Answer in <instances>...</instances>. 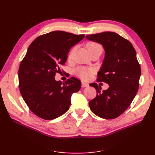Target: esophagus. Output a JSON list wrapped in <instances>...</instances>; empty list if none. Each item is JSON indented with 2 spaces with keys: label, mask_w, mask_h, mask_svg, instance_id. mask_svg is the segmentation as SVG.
<instances>
[{
  "label": "esophagus",
  "mask_w": 155,
  "mask_h": 155,
  "mask_svg": "<svg viewBox=\"0 0 155 155\" xmlns=\"http://www.w3.org/2000/svg\"><path fill=\"white\" fill-rule=\"evenodd\" d=\"M89 86V85L88 83H85V82H82L81 83V87H83V88H85V87H88Z\"/></svg>",
  "instance_id": "34e87169"
}]
</instances>
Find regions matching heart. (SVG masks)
Listing matches in <instances>:
<instances>
[{"instance_id":"b5f03b06","label":"heart","mask_w":155,"mask_h":155,"mask_svg":"<svg viewBox=\"0 0 155 155\" xmlns=\"http://www.w3.org/2000/svg\"><path fill=\"white\" fill-rule=\"evenodd\" d=\"M98 44L94 43V42H89L87 44V48L88 50H90L96 46H99ZM71 54V53H70ZM94 72V69L91 67H78L74 71V74L78 78H80L83 80H87L91 77L92 74Z\"/></svg>"}]
</instances>
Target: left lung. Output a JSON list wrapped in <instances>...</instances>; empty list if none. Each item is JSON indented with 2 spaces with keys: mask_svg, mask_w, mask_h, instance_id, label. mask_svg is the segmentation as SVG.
<instances>
[{
  "mask_svg": "<svg viewBox=\"0 0 155 155\" xmlns=\"http://www.w3.org/2000/svg\"><path fill=\"white\" fill-rule=\"evenodd\" d=\"M88 40L102 45L105 58L97 73V81L109 84L107 90L96 83V97L89 101L93 113L104 119H114L129 107L139 87L141 68L137 53L130 42L118 34L105 31L87 35Z\"/></svg>",
  "mask_w": 155,
  "mask_h": 155,
  "instance_id": "1",
  "label": "left lung"
}]
</instances>
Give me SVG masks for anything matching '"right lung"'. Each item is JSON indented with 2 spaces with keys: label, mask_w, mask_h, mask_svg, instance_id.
Wrapping results in <instances>:
<instances>
[{
  "label": "right lung",
  "mask_w": 155,
  "mask_h": 155,
  "mask_svg": "<svg viewBox=\"0 0 155 155\" xmlns=\"http://www.w3.org/2000/svg\"><path fill=\"white\" fill-rule=\"evenodd\" d=\"M85 35L54 31L39 36L30 45L18 68V86L23 100L33 113L50 120L63 115L74 92L81 83L74 77L65 83L55 81L59 65L67 61L69 50Z\"/></svg>",
  "instance_id": "add662e5"
}]
</instances>
